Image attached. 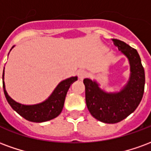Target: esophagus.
<instances>
[{"label": "esophagus", "instance_id": "esophagus-1", "mask_svg": "<svg viewBox=\"0 0 151 151\" xmlns=\"http://www.w3.org/2000/svg\"><path fill=\"white\" fill-rule=\"evenodd\" d=\"M78 76L80 80H82V79L85 78L87 76V73L84 71V70H82V69H80V70L78 71Z\"/></svg>", "mask_w": 151, "mask_h": 151}]
</instances>
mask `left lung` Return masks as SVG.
<instances>
[{"label":"left lung","mask_w":151,"mask_h":151,"mask_svg":"<svg viewBox=\"0 0 151 151\" xmlns=\"http://www.w3.org/2000/svg\"><path fill=\"white\" fill-rule=\"evenodd\" d=\"M112 41L129 63L130 74L126 84L120 91L107 92L95 80H83L89 111L95 119L107 124L118 123L133 113L142 99L145 87V71L137 50L123 41L116 39Z\"/></svg>","instance_id":"left-lung-1"}]
</instances>
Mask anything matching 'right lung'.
<instances>
[{
  "label": "right lung",
  "mask_w": 151,
  "mask_h": 151,
  "mask_svg": "<svg viewBox=\"0 0 151 151\" xmlns=\"http://www.w3.org/2000/svg\"><path fill=\"white\" fill-rule=\"evenodd\" d=\"M4 75H5V68L3 70V75H2L3 89H4L5 98L7 99L9 104L11 106V108L15 111H17L21 116L25 118L26 120L36 123H41V122L52 120L59 116L62 111L66 94L69 91L70 86L78 80L77 76L63 80L56 86L52 93L44 101L36 104L26 105L16 102L8 95L5 90Z\"/></svg>",
  "instance_id": "1"
}]
</instances>
